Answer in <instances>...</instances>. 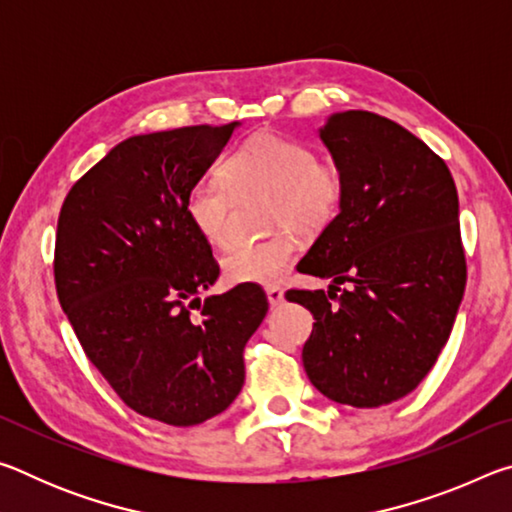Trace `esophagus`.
Listing matches in <instances>:
<instances>
[{
    "label": "esophagus",
    "instance_id": "esophagus-1",
    "mask_svg": "<svg viewBox=\"0 0 512 512\" xmlns=\"http://www.w3.org/2000/svg\"><path fill=\"white\" fill-rule=\"evenodd\" d=\"M266 298H268V305L277 307V305H282V302H284V291L280 287H268Z\"/></svg>",
    "mask_w": 512,
    "mask_h": 512
}]
</instances>
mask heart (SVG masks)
<instances>
[{
	"label": "heart",
	"mask_w": 512,
	"mask_h": 512,
	"mask_svg": "<svg viewBox=\"0 0 512 512\" xmlns=\"http://www.w3.org/2000/svg\"><path fill=\"white\" fill-rule=\"evenodd\" d=\"M221 173H203L189 187L185 212L192 228L214 246L230 239L232 188L262 189L273 194L271 219L298 232H318L334 219L343 203V178L329 164H320L307 144L280 135H257L230 155ZM298 255L291 232L262 241H244L223 255V275L235 284H271Z\"/></svg>",
	"instance_id": "heart-1"
}]
</instances>
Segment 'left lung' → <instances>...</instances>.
Instances as JSON below:
<instances>
[{
	"mask_svg": "<svg viewBox=\"0 0 512 512\" xmlns=\"http://www.w3.org/2000/svg\"><path fill=\"white\" fill-rule=\"evenodd\" d=\"M343 203L298 271L329 291H289L314 329L307 377L332 402L375 409L409 395L452 334L465 291L458 194L447 164L395 121L366 110L318 128ZM351 287L336 294L338 284Z\"/></svg>",
	"mask_w": 512,
	"mask_h": 512,
	"instance_id": "obj_1",
	"label": "left lung"
}]
</instances>
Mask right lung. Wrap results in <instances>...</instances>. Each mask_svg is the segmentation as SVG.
<instances>
[{
	"label": "right lung",
	"mask_w": 512,
	"mask_h": 512,
	"mask_svg": "<svg viewBox=\"0 0 512 512\" xmlns=\"http://www.w3.org/2000/svg\"><path fill=\"white\" fill-rule=\"evenodd\" d=\"M239 121L119 142L63 203L56 291L88 359L133 411L171 427L223 413L244 386V348L268 300L257 284L205 298L219 277L185 198Z\"/></svg>",
	"instance_id": "right-lung-1"
}]
</instances>
